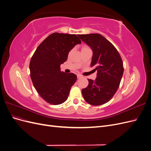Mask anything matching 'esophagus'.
<instances>
[{
    "label": "esophagus",
    "instance_id": "esophagus-1",
    "mask_svg": "<svg viewBox=\"0 0 151 151\" xmlns=\"http://www.w3.org/2000/svg\"><path fill=\"white\" fill-rule=\"evenodd\" d=\"M77 79H81V78H82V77H83V76L81 75V74H77Z\"/></svg>",
    "mask_w": 151,
    "mask_h": 151
}]
</instances>
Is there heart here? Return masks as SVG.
I'll use <instances>...</instances> for the list:
<instances>
[{
  "mask_svg": "<svg viewBox=\"0 0 151 151\" xmlns=\"http://www.w3.org/2000/svg\"><path fill=\"white\" fill-rule=\"evenodd\" d=\"M89 48V47L87 46H84V47H83V48H82V49H85V48Z\"/></svg>",
  "mask_w": 151,
  "mask_h": 151,
  "instance_id": "b5f03b06",
  "label": "heart"
}]
</instances>
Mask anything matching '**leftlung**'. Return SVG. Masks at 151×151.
I'll list each match as a JSON object with an SVG mask.
<instances>
[{"label":"left lung","instance_id":"8db88e82","mask_svg":"<svg viewBox=\"0 0 151 151\" xmlns=\"http://www.w3.org/2000/svg\"><path fill=\"white\" fill-rule=\"evenodd\" d=\"M78 36L92 49L91 66L98 72L96 79H88L89 84L82 89V94L85 101L91 105L103 104L113 98L120 86L124 70L122 58L113 45L101 35Z\"/></svg>","mask_w":151,"mask_h":151}]
</instances>
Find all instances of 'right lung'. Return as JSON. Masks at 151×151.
<instances>
[{
    "label": "right lung",
    "mask_w": 151,
    "mask_h": 151,
    "mask_svg": "<svg viewBox=\"0 0 151 151\" xmlns=\"http://www.w3.org/2000/svg\"><path fill=\"white\" fill-rule=\"evenodd\" d=\"M81 43L76 35L54 33L36 48L29 63L30 76L38 94L50 104L64 103L77 80L73 73L60 70L68 52Z\"/></svg>",
    "instance_id": "obj_1"
}]
</instances>
